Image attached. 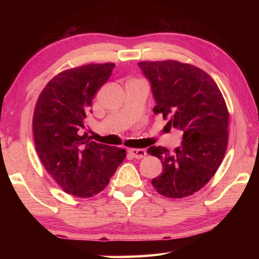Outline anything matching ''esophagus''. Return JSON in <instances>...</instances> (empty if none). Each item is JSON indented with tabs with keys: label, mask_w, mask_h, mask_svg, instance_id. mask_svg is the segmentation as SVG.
<instances>
[{
	"label": "esophagus",
	"mask_w": 259,
	"mask_h": 259,
	"mask_svg": "<svg viewBox=\"0 0 259 259\" xmlns=\"http://www.w3.org/2000/svg\"><path fill=\"white\" fill-rule=\"evenodd\" d=\"M128 152L131 156L136 157V159H143V157H145L147 154L146 151L142 150V148H131Z\"/></svg>",
	"instance_id": "1"
}]
</instances>
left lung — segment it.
I'll return each mask as SVG.
<instances>
[{
  "label": "left lung",
  "instance_id": "8db88e82",
  "mask_svg": "<svg viewBox=\"0 0 259 259\" xmlns=\"http://www.w3.org/2000/svg\"><path fill=\"white\" fill-rule=\"evenodd\" d=\"M138 66L151 83L156 103L153 111L183 134L174 152L161 146L147 150L163 166L152 185L166 198L194 194L211 179L226 153L229 111L224 97L216 82L193 65L162 60L140 61Z\"/></svg>",
  "mask_w": 259,
  "mask_h": 259
}]
</instances>
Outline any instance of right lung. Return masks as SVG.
<instances>
[{
  "label": "right lung",
  "mask_w": 259,
  "mask_h": 259,
  "mask_svg": "<svg viewBox=\"0 0 259 259\" xmlns=\"http://www.w3.org/2000/svg\"><path fill=\"white\" fill-rule=\"evenodd\" d=\"M115 64H90L66 69L38 96L33 135L38 157L63 190L76 198H91L108 185L125 157V150L88 138L85 119L94 96Z\"/></svg>",
  "instance_id": "obj_1"
}]
</instances>
